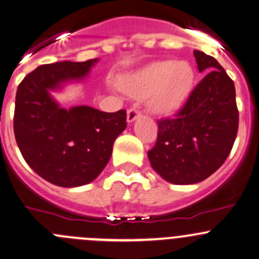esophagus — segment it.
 <instances>
[{
    "label": "esophagus",
    "instance_id": "esophagus-1",
    "mask_svg": "<svg viewBox=\"0 0 259 259\" xmlns=\"http://www.w3.org/2000/svg\"><path fill=\"white\" fill-rule=\"evenodd\" d=\"M140 116H141L140 110H137V108H130V110L127 111V122L131 123V122H133Z\"/></svg>",
    "mask_w": 259,
    "mask_h": 259
}]
</instances>
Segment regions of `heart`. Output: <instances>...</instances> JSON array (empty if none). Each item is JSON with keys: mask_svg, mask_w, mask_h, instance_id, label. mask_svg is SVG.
I'll return each instance as SVG.
<instances>
[{"mask_svg": "<svg viewBox=\"0 0 259 259\" xmlns=\"http://www.w3.org/2000/svg\"><path fill=\"white\" fill-rule=\"evenodd\" d=\"M194 82V71L186 61H157L121 77L117 82L123 92L147 97L149 110L168 114L187 100Z\"/></svg>", "mask_w": 259, "mask_h": 259, "instance_id": "obj_1", "label": "heart"}]
</instances>
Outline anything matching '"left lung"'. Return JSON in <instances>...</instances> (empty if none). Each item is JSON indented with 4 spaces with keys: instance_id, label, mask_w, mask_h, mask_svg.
<instances>
[{
    "instance_id": "obj_1",
    "label": "left lung",
    "mask_w": 259,
    "mask_h": 259,
    "mask_svg": "<svg viewBox=\"0 0 259 259\" xmlns=\"http://www.w3.org/2000/svg\"><path fill=\"white\" fill-rule=\"evenodd\" d=\"M204 78L170 118L159 119L157 142L148 151L152 168L175 185L208 178L227 159L238 131L236 89L212 56L193 51Z\"/></svg>"
}]
</instances>
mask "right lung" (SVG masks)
<instances>
[{"mask_svg": "<svg viewBox=\"0 0 259 259\" xmlns=\"http://www.w3.org/2000/svg\"><path fill=\"white\" fill-rule=\"evenodd\" d=\"M51 63L23 78L16 93L13 131L23 158L38 176L60 187H78L98 177L112 154L114 140L126 128L127 113L90 106L62 108L50 91L82 81L97 62Z\"/></svg>", "mask_w": 259, "mask_h": 259, "instance_id": "add662e5", "label": "right lung"}]
</instances>
